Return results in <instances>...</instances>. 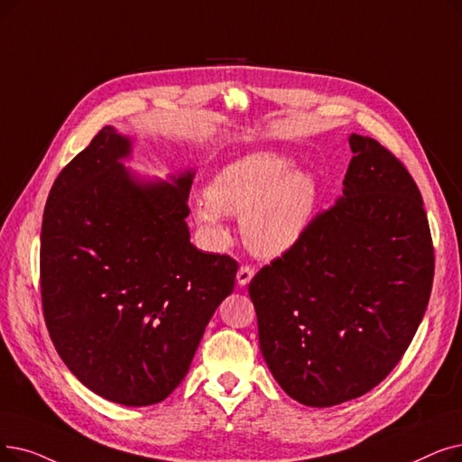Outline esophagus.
<instances>
[{"label": "esophagus", "mask_w": 462, "mask_h": 462, "mask_svg": "<svg viewBox=\"0 0 462 462\" xmlns=\"http://www.w3.org/2000/svg\"><path fill=\"white\" fill-rule=\"evenodd\" d=\"M253 275H254V270L251 266H247V264L242 266V268L237 270V283L242 285V287H245L249 281L253 279Z\"/></svg>", "instance_id": "obj_1"}]
</instances>
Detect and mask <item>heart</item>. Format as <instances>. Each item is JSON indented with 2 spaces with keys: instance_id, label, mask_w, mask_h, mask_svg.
Segmentation results:
<instances>
[{
  "instance_id": "b5f03b06",
  "label": "heart",
  "mask_w": 462,
  "mask_h": 462,
  "mask_svg": "<svg viewBox=\"0 0 462 462\" xmlns=\"http://www.w3.org/2000/svg\"><path fill=\"white\" fill-rule=\"evenodd\" d=\"M292 158L258 151L234 160L208 185V196L194 202V213L211 232L223 234V215L242 217V234L251 251L277 256L308 232L319 202L311 171L292 170Z\"/></svg>"
}]
</instances>
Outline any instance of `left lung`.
Returning <instances> with one entry per match:
<instances>
[{
    "label": "left lung",
    "mask_w": 462,
    "mask_h": 462,
    "mask_svg": "<svg viewBox=\"0 0 462 462\" xmlns=\"http://www.w3.org/2000/svg\"><path fill=\"white\" fill-rule=\"evenodd\" d=\"M344 194L249 283L266 365L291 398L328 408L372 391L423 320L434 247L400 160L351 134Z\"/></svg>",
    "instance_id": "obj_1"
}]
</instances>
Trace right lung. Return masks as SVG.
I'll list each match as a JSON object with an SVG mask.
<instances>
[{"mask_svg":"<svg viewBox=\"0 0 462 462\" xmlns=\"http://www.w3.org/2000/svg\"><path fill=\"white\" fill-rule=\"evenodd\" d=\"M113 126L60 171L42 226V300L52 344L92 393L123 406L164 400L232 294L237 263L190 244L194 171L171 183L125 168Z\"/></svg>","mask_w":462,"mask_h":462,"instance_id":"1","label":"right lung"}]
</instances>
